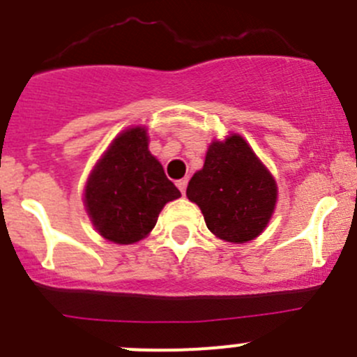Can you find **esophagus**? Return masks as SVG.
Instances as JSON below:
<instances>
[{
	"label": "esophagus",
	"instance_id": "1",
	"mask_svg": "<svg viewBox=\"0 0 357 357\" xmlns=\"http://www.w3.org/2000/svg\"><path fill=\"white\" fill-rule=\"evenodd\" d=\"M186 185H188V181H186V179H179V181H176V186H178L179 192H181L183 195H185V192H186Z\"/></svg>",
	"mask_w": 357,
	"mask_h": 357
}]
</instances>
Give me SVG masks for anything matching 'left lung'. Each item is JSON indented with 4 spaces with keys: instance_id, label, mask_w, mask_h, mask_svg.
I'll use <instances>...</instances> for the list:
<instances>
[{
    "instance_id": "obj_1",
    "label": "left lung",
    "mask_w": 357,
    "mask_h": 357,
    "mask_svg": "<svg viewBox=\"0 0 357 357\" xmlns=\"http://www.w3.org/2000/svg\"><path fill=\"white\" fill-rule=\"evenodd\" d=\"M276 195L275 178L238 133L209 144L204 167L186 188L209 231L229 243L257 238L275 211Z\"/></svg>"
}]
</instances>
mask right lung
Instances as JSON below:
<instances>
[{
	"label": "right lung",
	"mask_w": 357,
	"mask_h": 357,
	"mask_svg": "<svg viewBox=\"0 0 357 357\" xmlns=\"http://www.w3.org/2000/svg\"><path fill=\"white\" fill-rule=\"evenodd\" d=\"M181 192L149 153L148 130L133 126L111 142L89 174L84 206L100 236L118 245L146 238Z\"/></svg>",
	"instance_id": "right-lung-1"
}]
</instances>
